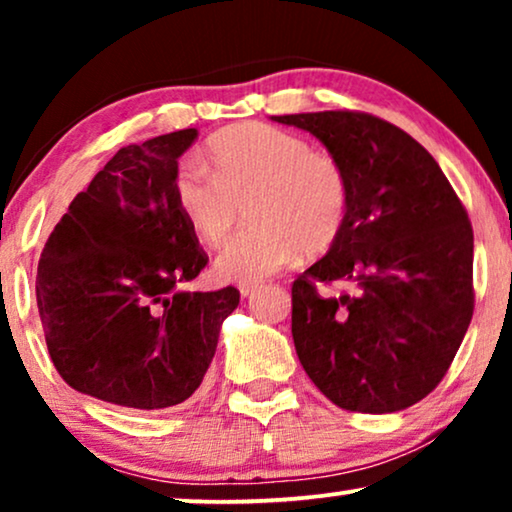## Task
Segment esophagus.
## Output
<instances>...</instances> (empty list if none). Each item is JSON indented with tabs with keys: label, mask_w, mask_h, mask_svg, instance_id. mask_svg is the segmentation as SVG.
Here are the masks:
<instances>
[{
	"label": "esophagus",
	"mask_w": 512,
	"mask_h": 512,
	"mask_svg": "<svg viewBox=\"0 0 512 512\" xmlns=\"http://www.w3.org/2000/svg\"><path fill=\"white\" fill-rule=\"evenodd\" d=\"M237 289H240L242 296H251V293L258 289V282H240V286H237Z\"/></svg>",
	"instance_id": "obj_1"
}]
</instances>
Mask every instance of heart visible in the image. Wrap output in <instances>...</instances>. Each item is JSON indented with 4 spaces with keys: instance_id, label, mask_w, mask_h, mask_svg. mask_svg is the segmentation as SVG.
<instances>
[{
    "instance_id": "obj_1",
    "label": "heart",
    "mask_w": 512,
    "mask_h": 512,
    "mask_svg": "<svg viewBox=\"0 0 512 512\" xmlns=\"http://www.w3.org/2000/svg\"><path fill=\"white\" fill-rule=\"evenodd\" d=\"M202 165L174 174V205L191 233L221 247L247 207L254 226L235 237L214 270L228 282H256L300 251L326 254L345 230L349 181L342 165L298 135L268 123H237L202 146Z\"/></svg>"
}]
</instances>
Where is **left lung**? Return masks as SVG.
I'll list each match as a JSON object with an SVG mask.
<instances>
[{"mask_svg": "<svg viewBox=\"0 0 512 512\" xmlns=\"http://www.w3.org/2000/svg\"><path fill=\"white\" fill-rule=\"evenodd\" d=\"M324 142L349 181L340 240L291 286L305 373L342 410H405L443 380L473 317V228L422 144L366 111L272 116ZM340 278L354 294L318 289Z\"/></svg>", "mask_w": 512, "mask_h": 512, "instance_id": "1", "label": "left lung"}]
</instances>
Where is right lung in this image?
Returning <instances> with one entry per match:
<instances>
[{
	"label": "right lung",
	"mask_w": 512,
	"mask_h": 512,
	"mask_svg": "<svg viewBox=\"0 0 512 512\" xmlns=\"http://www.w3.org/2000/svg\"><path fill=\"white\" fill-rule=\"evenodd\" d=\"M198 130L118 149L41 251L37 305L62 380L135 410L184 403L214 359L240 291H181L207 265L174 205L177 160Z\"/></svg>",
	"instance_id": "right-lung-1"
}]
</instances>
